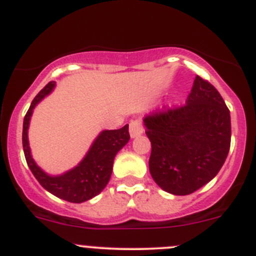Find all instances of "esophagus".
I'll list each match as a JSON object with an SVG mask.
<instances>
[{
  "mask_svg": "<svg viewBox=\"0 0 256 256\" xmlns=\"http://www.w3.org/2000/svg\"><path fill=\"white\" fill-rule=\"evenodd\" d=\"M128 131H130V136L132 138H138V136H140V135H142V134H144V126H142V122H141V120L136 118V120L130 121V128H128Z\"/></svg>",
  "mask_w": 256,
  "mask_h": 256,
  "instance_id": "34e87169",
  "label": "esophagus"
}]
</instances>
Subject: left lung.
<instances>
[{"instance_id": "obj_1", "label": "left lung", "mask_w": 256, "mask_h": 256, "mask_svg": "<svg viewBox=\"0 0 256 256\" xmlns=\"http://www.w3.org/2000/svg\"><path fill=\"white\" fill-rule=\"evenodd\" d=\"M151 141L150 174L174 196L200 190L218 174L230 147V112L218 90L197 76L186 105L144 118Z\"/></svg>"}]
</instances>
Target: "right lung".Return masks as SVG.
Instances as JSON below:
<instances>
[{
	"instance_id": "right-lung-1",
	"label": "right lung",
	"mask_w": 256,
	"mask_h": 256,
	"mask_svg": "<svg viewBox=\"0 0 256 256\" xmlns=\"http://www.w3.org/2000/svg\"><path fill=\"white\" fill-rule=\"evenodd\" d=\"M56 88V82H50L33 99L23 120L22 142L26 161L44 190L60 200L72 203H82L102 192L109 183L116 154L130 140L128 125L118 130H102L92 141L82 161L73 168L60 174H49L43 171L33 160L30 152L28 128L34 108L48 96Z\"/></svg>"
}]
</instances>
